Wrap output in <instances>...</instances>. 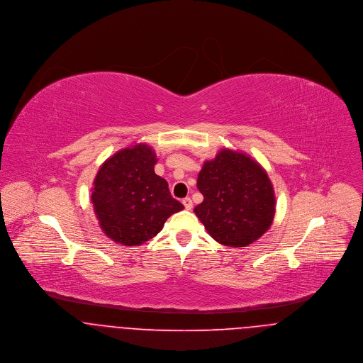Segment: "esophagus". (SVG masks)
<instances>
[{"label": "esophagus", "instance_id": "34e87169", "mask_svg": "<svg viewBox=\"0 0 363 363\" xmlns=\"http://www.w3.org/2000/svg\"><path fill=\"white\" fill-rule=\"evenodd\" d=\"M183 206H184V208H186L187 211H190V209L193 208V201H191V199H190V197H186V199L183 200Z\"/></svg>", "mask_w": 363, "mask_h": 363}]
</instances>
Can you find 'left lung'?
<instances>
[{"instance_id":"1","label":"left lung","mask_w":363,"mask_h":363,"mask_svg":"<svg viewBox=\"0 0 363 363\" xmlns=\"http://www.w3.org/2000/svg\"><path fill=\"white\" fill-rule=\"evenodd\" d=\"M197 187L204 196L194 208L208 233L229 247L259 239L275 215V194L267 172L243 152L222 150L206 160Z\"/></svg>"}]
</instances>
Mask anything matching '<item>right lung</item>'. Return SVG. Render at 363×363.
<instances>
[{
    "label": "right lung",
    "mask_w": 363,
    "mask_h": 363,
    "mask_svg": "<svg viewBox=\"0 0 363 363\" xmlns=\"http://www.w3.org/2000/svg\"><path fill=\"white\" fill-rule=\"evenodd\" d=\"M147 144L124 148L104 160L92 189V204L104 235L124 246H140L156 236L183 204L170 196L167 182L154 170Z\"/></svg>",
    "instance_id": "add662e5"
}]
</instances>
